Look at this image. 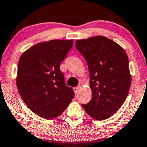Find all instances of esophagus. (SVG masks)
<instances>
[{
  "label": "esophagus",
  "instance_id": "34e87169",
  "mask_svg": "<svg viewBox=\"0 0 147 147\" xmlns=\"http://www.w3.org/2000/svg\"><path fill=\"white\" fill-rule=\"evenodd\" d=\"M74 92L76 93H78V91L80 90V86H76V87H74Z\"/></svg>",
  "mask_w": 147,
  "mask_h": 147
}]
</instances>
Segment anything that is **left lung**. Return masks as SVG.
<instances>
[{"instance_id":"obj_1","label":"left lung","mask_w":147,"mask_h":147,"mask_svg":"<svg viewBox=\"0 0 147 147\" xmlns=\"http://www.w3.org/2000/svg\"><path fill=\"white\" fill-rule=\"evenodd\" d=\"M76 47L86 61L92 99L83 108L88 115L104 120L115 113L128 94L132 78L127 55L105 36L77 40Z\"/></svg>"}]
</instances>
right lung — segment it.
Instances as JSON below:
<instances>
[{"label": "right lung", "instance_id": "right-lung-1", "mask_svg": "<svg viewBox=\"0 0 147 147\" xmlns=\"http://www.w3.org/2000/svg\"><path fill=\"white\" fill-rule=\"evenodd\" d=\"M74 40H51L32 46L19 60L16 84L28 108L40 117L59 116L74 98L65 84L60 64L74 45Z\"/></svg>", "mask_w": 147, "mask_h": 147}]
</instances>
